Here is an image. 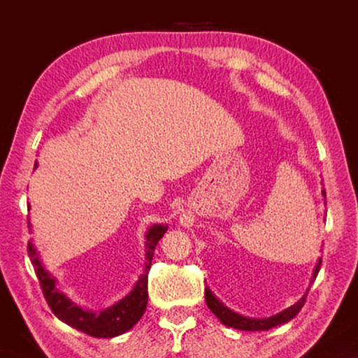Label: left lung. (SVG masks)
<instances>
[{
  "mask_svg": "<svg viewBox=\"0 0 358 358\" xmlns=\"http://www.w3.org/2000/svg\"><path fill=\"white\" fill-rule=\"evenodd\" d=\"M322 194L325 196V189L322 191ZM320 264H322V260L319 259L316 268H314L313 280H316V276H317L319 270H320ZM205 300H207V306L210 308L211 311H213L215 316L220 319L224 325L234 327V329L245 330V331H260V330H270L276 325L286 324V322H289L290 319H294L296 314L300 313L303 305H305L306 294L303 295L294 306H290V308H287V310H284L282 313L276 314V316L268 317V319H250V317H243L237 313L230 311L229 308L224 306L222 303L217 300L213 294H211V290L208 287H205Z\"/></svg>",
  "mask_w": 358,
  "mask_h": 358,
  "instance_id": "8db88e82",
  "label": "left lung"
}]
</instances>
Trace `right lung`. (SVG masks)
<instances>
[{"mask_svg":"<svg viewBox=\"0 0 358 358\" xmlns=\"http://www.w3.org/2000/svg\"><path fill=\"white\" fill-rule=\"evenodd\" d=\"M38 166V164H36ZM167 232V226H157L155 224L153 227L148 229L147 232V241H145V250H147V265H145L143 275L138 278L134 289L131 290L129 295H126L123 300L115 303L113 306L107 308V310L101 313L87 311L83 308L77 306L72 303L68 296L59 292L57 289V280L53 278L42 265L39 254L36 251L34 245L28 241V256L34 266L36 276H38L42 294H44L47 305L50 306L52 313L74 329L87 333L90 336L94 338H113L118 335H123L124 331L132 329L141 317L143 316L145 310H147L148 303V271L151 266V260H153L155 248L157 241L162 238V235Z\"/></svg>","mask_w":358,"mask_h":358,"instance_id":"add662e5","label":"right lung"}]
</instances>
